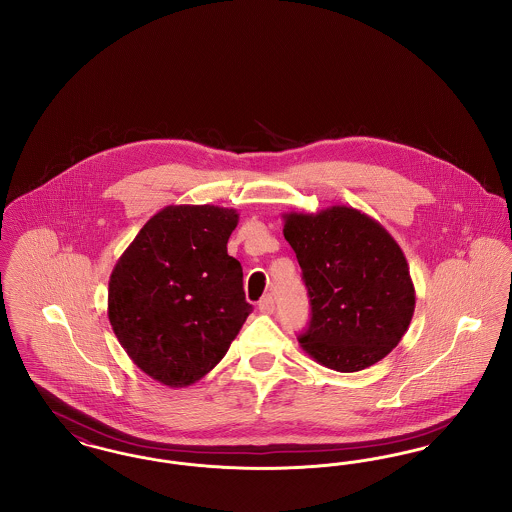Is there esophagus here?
I'll return each mask as SVG.
<instances>
[{"label":"esophagus","mask_w":512,"mask_h":512,"mask_svg":"<svg viewBox=\"0 0 512 512\" xmlns=\"http://www.w3.org/2000/svg\"><path fill=\"white\" fill-rule=\"evenodd\" d=\"M259 311L263 313V315H270L272 311H274V299H272V295H265L261 301H259Z\"/></svg>","instance_id":"1"}]
</instances>
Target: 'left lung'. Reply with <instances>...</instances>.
<instances>
[{"mask_svg":"<svg viewBox=\"0 0 512 512\" xmlns=\"http://www.w3.org/2000/svg\"><path fill=\"white\" fill-rule=\"evenodd\" d=\"M284 238L311 297L301 349L338 372L382 361L405 336L416 301L407 259L390 232L359 209L332 205L286 213Z\"/></svg>","mask_w":512,"mask_h":512,"instance_id":"8db88e82","label":"left lung"}]
</instances>
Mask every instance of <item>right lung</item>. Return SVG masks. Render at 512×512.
<instances>
[{"label":"right lung","instance_id":"right-lung-1","mask_svg":"<svg viewBox=\"0 0 512 512\" xmlns=\"http://www.w3.org/2000/svg\"><path fill=\"white\" fill-rule=\"evenodd\" d=\"M238 211L169 205L147 220L109 278L117 340L153 380L186 388L219 365L251 313L226 244Z\"/></svg>","mask_w":512,"mask_h":512}]
</instances>
